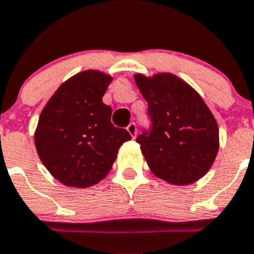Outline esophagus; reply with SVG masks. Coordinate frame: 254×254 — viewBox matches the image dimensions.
Wrapping results in <instances>:
<instances>
[{"mask_svg": "<svg viewBox=\"0 0 254 254\" xmlns=\"http://www.w3.org/2000/svg\"><path fill=\"white\" fill-rule=\"evenodd\" d=\"M127 130L129 131V134L131 135V138H135V135H137V125H135L134 123L129 124L127 127Z\"/></svg>", "mask_w": 254, "mask_h": 254, "instance_id": "obj_1", "label": "esophagus"}]
</instances>
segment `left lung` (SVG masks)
<instances>
[{
	"instance_id": "1",
	"label": "left lung",
	"mask_w": 254,
	"mask_h": 254,
	"mask_svg": "<svg viewBox=\"0 0 254 254\" xmlns=\"http://www.w3.org/2000/svg\"><path fill=\"white\" fill-rule=\"evenodd\" d=\"M134 80L148 103L152 127L137 138L151 172L157 178L186 186L212 168L219 148L217 121L197 91L169 72Z\"/></svg>"
}]
</instances>
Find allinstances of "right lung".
Wrapping results in <instances>:
<instances>
[{
	"label": "right lung",
	"instance_id": "right-lung-1",
	"mask_svg": "<svg viewBox=\"0 0 254 254\" xmlns=\"http://www.w3.org/2000/svg\"><path fill=\"white\" fill-rule=\"evenodd\" d=\"M111 81L98 69L78 72L57 89L40 115L38 157L64 186L85 189L101 182L121 144L131 139L125 129L112 125V108L102 102Z\"/></svg>",
	"mask_w": 254,
	"mask_h": 254
}]
</instances>
